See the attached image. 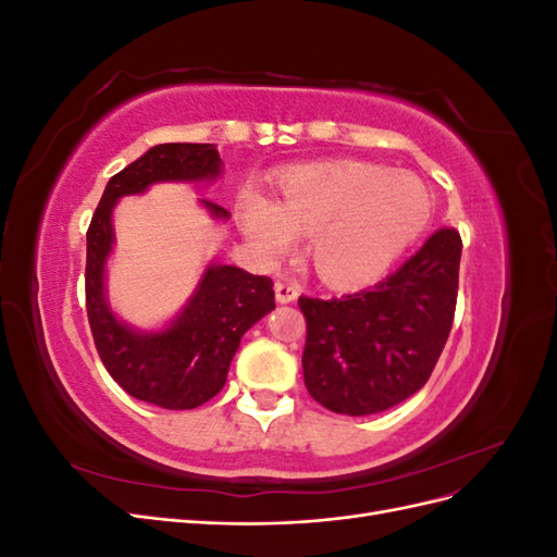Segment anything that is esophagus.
<instances>
[{
  "instance_id": "esophagus-1",
  "label": "esophagus",
  "mask_w": 557,
  "mask_h": 557,
  "mask_svg": "<svg viewBox=\"0 0 557 557\" xmlns=\"http://www.w3.org/2000/svg\"><path fill=\"white\" fill-rule=\"evenodd\" d=\"M274 290H276V299L281 301V305H290V301H295L299 295V288L290 281H276Z\"/></svg>"
}]
</instances>
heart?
<instances>
[{
    "instance_id": "heart-1",
    "label": "heart",
    "mask_w": 557,
    "mask_h": 557,
    "mask_svg": "<svg viewBox=\"0 0 557 557\" xmlns=\"http://www.w3.org/2000/svg\"><path fill=\"white\" fill-rule=\"evenodd\" d=\"M281 201L258 188L237 197L239 223L264 258L309 234L315 274L334 288H360L385 274L432 221V197L411 174L372 162L305 164L278 176Z\"/></svg>"
}]
</instances>
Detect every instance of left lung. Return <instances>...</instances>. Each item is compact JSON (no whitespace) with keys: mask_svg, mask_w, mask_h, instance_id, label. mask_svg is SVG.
<instances>
[{"mask_svg":"<svg viewBox=\"0 0 557 557\" xmlns=\"http://www.w3.org/2000/svg\"><path fill=\"white\" fill-rule=\"evenodd\" d=\"M460 256V232L440 227L374 288L332 299L301 295L309 395L334 413L369 416L418 393L453 327Z\"/></svg>","mask_w":557,"mask_h":557,"instance_id":"obj_1","label":"left lung"}]
</instances>
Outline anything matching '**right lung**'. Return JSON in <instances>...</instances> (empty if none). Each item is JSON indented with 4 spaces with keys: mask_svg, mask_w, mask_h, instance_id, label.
<instances>
[{
    "mask_svg": "<svg viewBox=\"0 0 557 557\" xmlns=\"http://www.w3.org/2000/svg\"><path fill=\"white\" fill-rule=\"evenodd\" d=\"M221 174L211 144H160L111 176L88 227L86 311L111 379L123 391L162 409H195L223 391L230 362L250 325L276 307L274 283L239 267H209L197 295L176 323L160 334H137L117 323L104 301V262L113 244L111 209L117 197L158 181H201ZM205 207L230 211L205 199Z\"/></svg>",
    "mask_w": 557,
    "mask_h": 557,
    "instance_id": "obj_1",
    "label": "right lung"
}]
</instances>
